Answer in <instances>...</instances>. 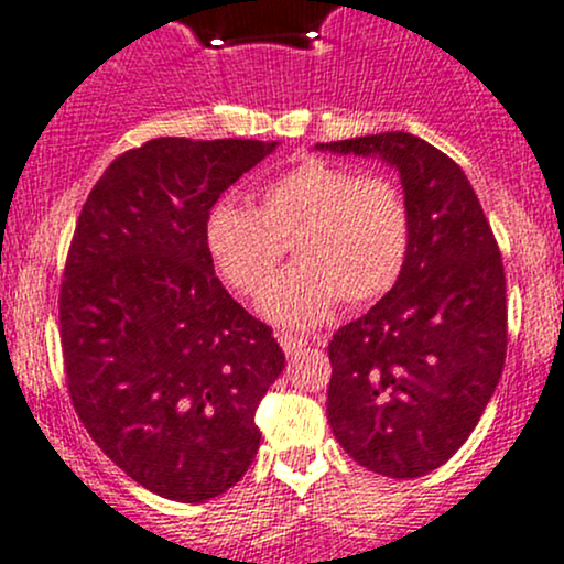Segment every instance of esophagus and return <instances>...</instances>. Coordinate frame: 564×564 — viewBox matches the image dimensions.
<instances>
[{
  "label": "esophagus",
  "instance_id": "34e87169",
  "mask_svg": "<svg viewBox=\"0 0 564 564\" xmlns=\"http://www.w3.org/2000/svg\"><path fill=\"white\" fill-rule=\"evenodd\" d=\"M278 343H281V348L289 354V357H297L302 348L307 346V337L286 335V332H281V335H278Z\"/></svg>",
  "mask_w": 564,
  "mask_h": 564
}]
</instances>
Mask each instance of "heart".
Returning a JSON list of instances; mask_svg holds the SVG:
<instances>
[{
  "mask_svg": "<svg viewBox=\"0 0 564 564\" xmlns=\"http://www.w3.org/2000/svg\"><path fill=\"white\" fill-rule=\"evenodd\" d=\"M203 237L213 270L246 300L264 297L292 241L299 267L262 311L278 327L311 329L340 300L359 307L391 292L411 248V210L391 177L311 156L267 181L257 207L213 205Z\"/></svg>",
  "mask_w": 564,
  "mask_h": 564,
  "instance_id": "obj_1",
  "label": "heart"
}]
</instances>
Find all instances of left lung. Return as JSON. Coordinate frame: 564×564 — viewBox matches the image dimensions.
Wrapping results in <instances>:
<instances>
[{
  "mask_svg": "<svg viewBox=\"0 0 564 564\" xmlns=\"http://www.w3.org/2000/svg\"><path fill=\"white\" fill-rule=\"evenodd\" d=\"M400 173L411 248L400 281L332 335L327 419L348 456L389 478L441 467L470 437L502 376L506 272L459 164L408 132L318 142Z\"/></svg>",
  "mask_w": 564,
  "mask_h": 564,
  "instance_id": "1",
  "label": "left lung"
}]
</instances>
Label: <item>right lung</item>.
<instances>
[{"instance_id": "obj_1", "label": "right lung", "mask_w": 564, "mask_h": 564, "mask_svg": "<svg viewBox=\"0 0 564 564\" xmlns=\"http://www.w3.org/2000/svg\"><path fill=\"white\" fill-rule=\"evenodd\" d=\"M278 142L156 138L83 205L58 294L67 387L91 441L153 495L203 502L246 476L286 357L229 297L205 216Z\"/></svg>"}]
</instances>
